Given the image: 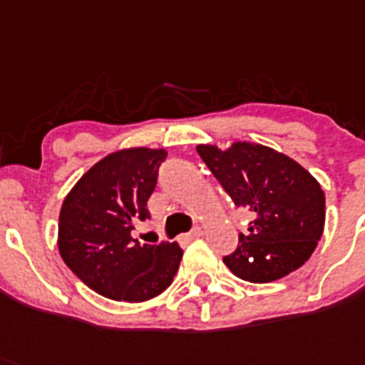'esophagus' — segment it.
Wrapping results in <instances>:
<instances>
[{
    "instance_id": "34e87169",
    "label": "esophagus",
    "mask_w": 365,
    "mask_h": 365,
    "mask_svg": "<svg viewBox=\"0 0 365 365\" xmlns=\"http://www.w3.org/2000/svg\"><path fill=\"white\" fill-rule=\"evenodd\" d=\"M200 235H202V228H200V226H197V228L191 230V232H189V234L185 235V240H187V241L198 240V237H200Z\"/></svg>"
}]
</instances>
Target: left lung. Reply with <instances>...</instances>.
Returning <instances> with one entry per match:
<instances>
[{
  "label": "left lung",
  "instance_id": "left-lung-1",
  "mask_svg": "<svg viewBox=\"0 0 365 365\" xmlns=\"http://www.w3.org/2000/svg\"><path fill=\"white\" fill-rule=\"evenodd\" d=\"M197 152L235 206L254 211L249 234L225 256L226 267L252 284L284 278L304 265L324 228V192L295 159L269 146L237 140L226 150Z\"/></svg>",
  "mask_w": 365,
  "mask_h": 365
}]
</instances>
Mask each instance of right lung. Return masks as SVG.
Returning <instances> with one entry per match:
<instances>
[{"label": "right lung", "mask_w": 365, "mask_h": 365, "mask_svg": "<svg viewBox=\"0 0 365 365\" xmlns=\"http://www.w3.org/2000/svg\"><path fill=\"white\" fill-rule=\"evenodd\" d=\"M163 148H124L91 167L63 200L59 254L93 292L143 302L173 284L183 250L178 243L140 245L131 230L150 219L146 202L158 183Z\"/></svg>", "instance_id": "obj_1"}]
</instances>
